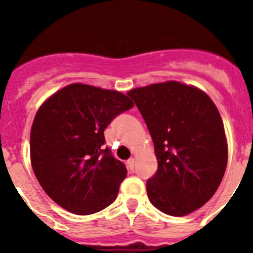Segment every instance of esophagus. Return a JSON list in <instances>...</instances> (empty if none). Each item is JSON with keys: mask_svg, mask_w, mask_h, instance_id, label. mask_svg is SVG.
Wrapping results in <instances>:
<instances>
[{"mask_svg": "<svg viewBox=\"0 0 253 253\" xmlns=\"http://www.w3.org/2000/svg\"><path fill=\"white\" fill-rule=\"evenodd\" d=\"M134 162H135V161H134V158H130V160L126 161V165H128V169H134Z\"/></svg>", "mask_w": 253, "mask_h": 253, "instance_id": "1", "label": "esophagus"}]
</instances>
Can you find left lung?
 <instances>
[{"label": "left lung", "mask_w": 253, "mask_h": 253, "mask_svg": "<svg viewBox=\"0 0 253 253\" xmlns=\"http://www.w3.org/2000/svg\"><path fill=\"white\" fill-rule=\"evenodd\" d=\"M153 139L158 169L147 181L152 205L184 216L215 194L228 162L224 125L203 90L177 81L128 91Z\"/></svg>", "instance_id": "1"}]
</instances>
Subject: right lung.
<instances>
[{
    "mask_svg": "<svg viewBox=\"0 0 253 253\" xmlns=\"http://www.w3.org/2000/svg\"><path fill=\"white\" fill-rule=\"evenodd\" d=\"M134 106L128 96L84 84H71L49 96L30 131L31 167L46 195L78 215L110 204L126 167L105 144L104 130Z\"/></svg>",
    "mask_w": 253,
    "mask_h": 253,
    "instance_id": "obj_1",
    "label": "right lung"
}]
</instances>
